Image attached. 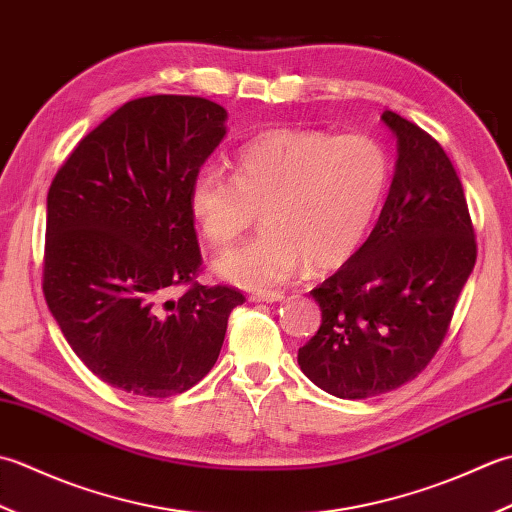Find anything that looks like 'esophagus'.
<instances>
[{
  "label": "esophagus",
  "instance_id": "esophagus-1",
  "mask_svg": "<svg viewBox=\"0 0 512 512\" xmlns=\"http://www.w3.org/2000/svg\"><path fill=\"white\" fill-rule=\"evenodd\" d=\"M249 300L252 302H280V300H285V294L283 291H258V294L249 296Z\"/></svg>",
  "mask_w": 512,
  "mask_h": 512
}]
</instances>
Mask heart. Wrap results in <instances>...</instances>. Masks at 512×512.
<instances>
[{
	"label": "heart",
	"instance_id": "obj_1",
	"mask_svg": "<svg viewBox=\"0 0 512 512\" xmlns=\"http://www.w3.org/2000/svg\"><path fill=\"white\" fill-rule=\"evenodd\" d=\"M391 161L367 134L269 130L243 145L234 179L201 170L190 210L214 247L234 243L256 221L263 229L225 249L216 274L238 287L269 289L302 265L331 269L356 254L387 192Z\"/></svg>",
	"mask_w": 512,
	"mask_h": 512
}]
</instances>
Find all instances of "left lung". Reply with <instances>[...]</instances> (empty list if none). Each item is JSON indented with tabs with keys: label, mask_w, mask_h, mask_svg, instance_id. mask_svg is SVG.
Segmentation results:
<instances>
[{
	"label": "left lung",
	"mask_w": 512,
	"mask_h": 512,
	"mask_svg": "<svg viewBox=\"0 0 512 512\" xmlns=\"http://www.w3.org/2000/svg\"><path fill=\"white\" fill-rule=\"evenodd\" d=\"M382 123L398 139L389 196L364 245L311 291L322 322L298 349L302 373L342 400L398 389L431 362L477 258L442 145L391 110Z\"/></svg>",
	"instance_id": "left-lung-1"
}]
</instances>
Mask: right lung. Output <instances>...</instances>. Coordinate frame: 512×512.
<instances>
[{"label":"right lung","instance_id":"1","mask_svg":"<svg viewBox=\"0 0 512 512\" xmlns=\"http://www.w3.org/2000/svg\"><path fill=\"white\" fill-rule=\"evenodd\" d=\"M201 97L128 101L83 137L48 190L44 294L81 362L143 398L183 393L214 367L234 287L201 267L190 187L227 134ZM190 284L179 299L174 286Z\"/></svg>","mask_w":512,"mask_h":512}]
</instances>
